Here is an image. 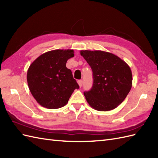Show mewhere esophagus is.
Instances as JSON below:
<instances>
[{
	"label": "esophagus",
	"instance_id": "1",
	"mask_svg": "<svg viewBox=\"0 0 158 158\" xmlns=\"http://www.w3.org/2000/svg\"><path fill=\"white\" fill-rule=\"evenodd\" d=\"M77 83H78V84H79L80 88H81V87L82 86V84H83V81H82V80H78V81H77Z\"/></svg>",
	"mask_w": 158,
	"mask_h": 158
}]
</instances>
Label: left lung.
<instances>
[{
    "instance_id": "left-lung-1",
    "label": "left lung",
    "mask_w": 158,
    "mask_h": 158,
    "mask_svg": "<svg viewBox=\"0 0 158 158\" xmlns=\"http://www.w3.org/2000/svg\"><path fill=\"white\" fill-rule=\"evenodd\" d=\"M80 53L93 72L92 88L84 92L87 102L99 111L115 109L132 88V74L130 66L118 56L109 52L81 50Z\"/></svg>"
}]
</instances>
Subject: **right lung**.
I'll use <instances>...</instances> for the list:
<instances>
[{
	"label": "right lung",
	"mask_w": 158,
	"mask_h": 158,
	"mask_svg": "<svg viewBox=\"0 0 158 158\" xmlns=\"http://www.w3.org/2000/svg\"><path fill=\"white\" fill-rule=\"evenodd\" d=\"M73 49H56L39 56L27 72L30 91L39 105L55 109L65 106L75 89L79 88L67 60L74 57Z\"/></svg>",
	"instance_id": "1"
}]
</instances>
